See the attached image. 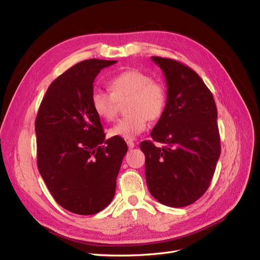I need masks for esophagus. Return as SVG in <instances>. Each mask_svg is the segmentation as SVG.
<instances>
[{"label":"esophagus","mask_w":260,"mask_h":260,"mask_svg":"<svg viewBox=\"0 0 260 260\" xmlns=\"http://www.w3.org/2000/svg\"><path fill=\"white\" fill-rule=\"evenodd\" d=\"M127 144H128V147H129L130 149L136 146V144H135V142H133V141H127Z\"/></svg>","instance_id":"esophagus-1"}]
</instances>
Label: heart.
I'll return each mask as SVG.
<instances>
[{"instance_id": "obj_1", "label": "heart", "mask_w": 260, "mask_h": 260, "mask_svg": "<svg viewBox=\"0 0 260 260\" xmlns=\"http://www.w3.org/2000/svg\"><path fill=\"white\" fill-rule=\"evenodd\" d=\"M111 91L94 89L91 104L94 113L106 121L113 120L118 101L128 99L125 113L117 120L108 133L111 137L133 140L146 130L148 119L158 120L167 105L165 86L152 79L148 74L138 69H127L115 75L108 82Z\"/></svg>"}]
</instances>
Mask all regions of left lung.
<instances>
[{"mask_svg":"<svg viewBox=\"0 0 260 260\" xmlns=\"http://www.w3.org/2000/svg\"><path fill=\"white\" fill-rule=\"evenodd\" d=\"M166 78L167 105L151 137L140 148L145 155L148 191L159 203L185 207L206 192L220 156L217 107L211 92L182 62L152 56Z\"/></svg>","mask_w":260,"mask_h":260,"instance_id":"left-lung-1","label":"left lung"}]
</instances>
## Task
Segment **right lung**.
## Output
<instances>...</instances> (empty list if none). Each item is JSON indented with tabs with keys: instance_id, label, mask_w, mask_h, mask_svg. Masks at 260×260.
<instances>
[{
	"instance_id": "obj_1",
	"label": "right lung",
	"mask_w": 260,
	"mask_h": 260,
	"mask_svg": "<svg viewBox=\"0 0 260 260\" xmlns=\"http://www.w3.org/2000/svg\"><path fill=\"white\" fill-rule=\"evenodd\" d=\"M117 60L91 58L55 79L36 119L38 168L54 200L77 215H94L114 199L128 151L119 138L105 140L91 104L93 82Z\"/></svg>"
}]
</instances>
